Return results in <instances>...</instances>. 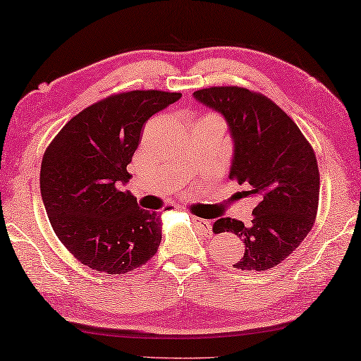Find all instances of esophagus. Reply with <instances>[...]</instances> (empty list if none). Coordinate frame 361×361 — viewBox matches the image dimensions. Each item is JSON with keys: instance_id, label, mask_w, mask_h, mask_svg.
I'll return each instance as SVG.
<instances>
[{"instance_id": "34e87169", "label": "esophagus", "mask_w": 361, "mask_h": 361, "mask_svg": "<svg viewBox=\"0 0 361 361\" xmlns=\"http://www.w3.org/2000/svg\"><path fill=\"white\" fill-rule=\"evenodd\" d=\"M192 221L195 222V226L200 228V232H202L203 235H211L212 233L209 221L202 219V217H197V216H192Z\"/></svg>"}]
</instances>
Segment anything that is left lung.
Masks as SVG:
<instances>
[{
	"instance_id": "8db88e82",
	"label": "left lung",
	"mask_w": 361,
	"mask_h": 361,
	"mask_svg": "<svg viewBox=\"0 0 361 361\" xmlns=\"http://www.w3.org/2000/svg\"><path fill=\"white\" fill-rule=\"evenodd\" d=\"M200 104L221 114L233 144L228 179L256 197L252 221L222 217L216 233L233 232L245 240L238 270H269L300 245L315 222L320 173L314 149L296 123L262 94L238 86L193 92Z\"/></svg>"
}]
</instances>
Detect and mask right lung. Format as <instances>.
Listing matches in <instances>:
<instances>
[{"instance_id": "add662e5", "label": "right lung", "mask_w": 361, "mask_h": 361, "mask_svg": "<svg viewBox=\"0 0 361 361\" xmlns=\"http://www.w3.org/2000/svg\"><path fill=\"white\" fill-rule=\"evenodd\" d=\"M179 92L115 94L73 116L47 147L41 198L57 238L87 267L120 275L150 261L161 241V216L121 192L144 123Z\"/></svg>"}]
</instances>
